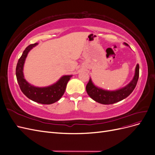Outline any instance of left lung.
I'll list each match as a JSON object with an SVG mask.
<instances>
[{
	"label": "left lung",
	"mask_w": 155,
	"mask_h": 155,
	"mask_svg": "<svg viewBox=\"0 0 155 155\" xmlns=\"http://www.w3.org/2000/svg\"><path fill=\"white\" fill-rule=\"evenodd\" d=\"M125 45H128L125 43ZM139 78V64H137L135 69L134 76L127 85L125 87L115 91H107L96 87L92 83L90 78L86 86L87 92L92 100L96 102L104 105L114 104L125 99L129 96L137 85Z\"/></svg>",
	"instance_id": "left-lung-1"
}]
</instances>
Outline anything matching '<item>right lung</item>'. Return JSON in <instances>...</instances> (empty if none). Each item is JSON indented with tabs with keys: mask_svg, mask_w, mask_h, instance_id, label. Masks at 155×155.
I'll return each instance as SVG.
<instances>
[{
	"mask_svg": "<svg viewBox=\"0 0 155 155\" xmlns=\"http://www.w3.org/2000/svg\"><path fill=\"white\" fill-rule=\"evenodd\" d=\"M37 43L30 45L23 51L16 67V76L21 91L29 99L41 104L49 105L58 101L64 94L68 81L72 76H64L54 85L47 87L39 88L31 85L24 78L23 65L29 51Z\"/></svg>",
	"mask_w": 155,
	"mask_h": 155,
	"instance_id": "obj_1",
	"label": "right lung"
}]
</instances>
